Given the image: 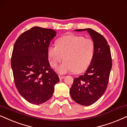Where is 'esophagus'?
Listing matches in <instances>:
<instances>
[{"mask_svg": "<svg viewBox=\"0 0 127 127\" xmlns=\"http://www.w3.org/2000/svg\"><path fill=\"white\" fill-rule=\"evenodd\" d=\"M59 79H60V80H61V79H63V78H64V76H61V75H59Z\"/></svg>", "mask_w": 127, "mask_h": 127, "instance_id": "1", "label": "esophagus"}]
</instances>
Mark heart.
<instances>
[{
	"label": "heart",
	"instance_id": "b5f03b06",
	"mask_svg": "<svg viewBox=\"0 0 127 127\" xmlns=\"http://www.w3.org/2000/svg\"><path fill=\"white\" fill-rule=\"evenodd\" d=\"M94 41L90 38L76 35H68L59 38L56 46H50L48 56L53 68L63 60L65 61L57 68L60 74L74 72L81 73L91 64L95 53Z\"/></svg>",
	"mask_w": 127,
	"mask_h": 127
}]
</instances>
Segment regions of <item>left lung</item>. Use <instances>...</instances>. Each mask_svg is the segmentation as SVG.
I'll return each mask as SVG.
<instances>
[{
  "label": "left lung",
  "instance_id": "left-lung-1",
  "mask_svg": "<svg viewBox=\"0 0 127 127\" xmlns=\"http://www.w3.org/2000/svg\"><path fill=\"white\" fill-rule=\"evenodd\" d=\"M88 31L95 43V53L86 72L74 79L70 93L76 103L89 106L95 103L105 92L108 85L112 60L109 45L100 33L91 28L75 30Z\"/></svg>",
  "mask_w": 127,
  "mask_h": 127
}]
</instances>
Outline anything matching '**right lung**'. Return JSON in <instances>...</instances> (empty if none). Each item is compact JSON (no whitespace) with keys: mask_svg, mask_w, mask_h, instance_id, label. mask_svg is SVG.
<instances>
[{"mask_svg":"<svg viewBox=\"0 0 127 127\" xmlns=\"http://www.w3.org/2000/svg\"><path fill=\"white\" fill-rule=\"evenodd\" d=\"M56 35L55 30L35 27L23 32L15 42L11 65L15 85L28 102L40 104L53 95L59 76L50 68L48 49Z\"/></svg>","mask_w":127,"mask_h":127,"instance_id":"right-lung-1","label":"right lung"}]
</instances>
